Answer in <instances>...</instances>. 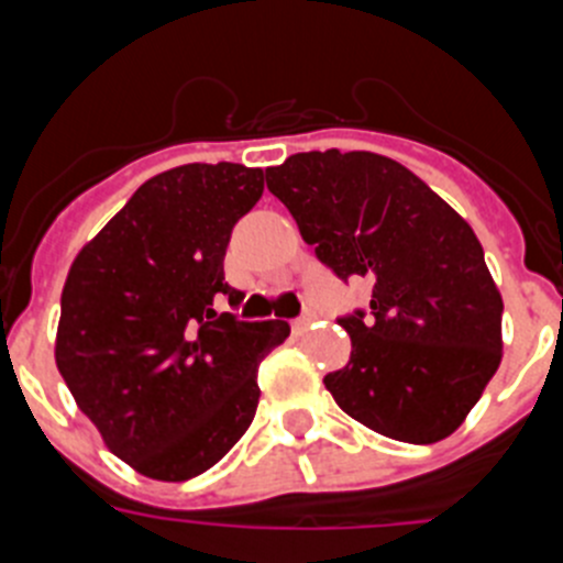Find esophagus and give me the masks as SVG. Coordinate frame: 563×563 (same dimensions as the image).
Listing matches in <instances>:
<instances>
[{
	"label": "esophagus",
	"mask_w": 563,
	"mask_h": 563,
	"mask_svg": "<svg viewBox=\"0 0 563 563\" xmlns=\"http://www.w3.org/2000/svg\"><path fill=\"white\" fill-rule=\"evenodd\" d=\"M310 324H312V316H310V312H307V316L296 318V321H292L290 327H292V332H296V335H298V332H305Z\"/></svg>",
	"instance_id": "1"
}]
</instances>
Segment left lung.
Segmentation results:
<instances>
[{
    "label": "left lung",
    "mask_w": 563,
    "mask_h": 563,
    "mask_svg": "<svg viewBox=\"0 0 563 563\" xmlns=\"http://www.w3.org/2000/svg\"><path fill=\"white\" fill-rule=\"evenodd\" d=\"M267 188L324 265L372 287V316L341 318L352 357L327 391L391 440L454 434L501 363V292L474 228L375 152L292 154L267 168Z\"/></svg>",
    "instance_id": "obj_1"
}]
</instances>
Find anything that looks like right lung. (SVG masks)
Wrapping results in <instances>:
<instances>
[{
	"instance_id": "add662e5",
	"label": "right lung",
	"mask_w": 563,
	"mask_h": 563,
	"mask_svg": "<svg viewBox=\"0 0 563 563\" xmlns=\"http://www.w3.org/2000/svg\"><path fill=\"white\" fill-rule=\"evenodd\" d=\"M265 191L262 168L188 163L143 183L69 265L56 366L103 445L148 479L222 460L258 406V361L287 321L245 324L213 301L228 239Z\"/></svg>"
}]
</instances>
